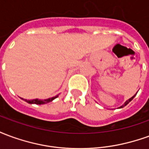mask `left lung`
Listing matches in <instances>:
<instances>
[{"label": "left lung", "instance_id": "8db88e82", "mask_svg": "<svg viewBox=\"0 0 149 149\" xmlns=\"http://www.w3.org/2000/svg\"><path fill=\"white\" fill-rule=\"evenodd\" d=\"M136 94H135V95H134V96H133V97H131V98H130V99H128V100H127V101H126V102H125V103L124 104H123V105H122V106H120V108H123V107L126 106V105H127V104H128L129 103V102H130V101H131V100H132V99H133V98H134V97H135V96H136Z\"/></svg>", "mask_w": 149, "mask_h": 149}]
</instances>
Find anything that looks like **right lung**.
<instances>
[{"mask_svg":"<svg viewBox=\"0 0 149 149\" xmlns=\"http://www.w3.org/2000/svg\"><path fill=\"white\" fill-rule=\"evenodd\" d=\"M57 97H58V95H57V96H56V97H52V98L45 99V100H38V99H34V100H24V99H23V98H21V99L24 100V101H26V102H27V103H29V104H47V103H49V102H51L52 100H53L54 99H56V98Z\"/></svg>","mask_w":149,"mask_h":149,"instance_id":"obj_1","label":"right lung"}]
</instances>
